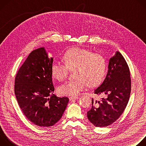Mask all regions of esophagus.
<instances>
[{"label": "esophagus", "instance_id": "esophagus-1", "mask_svg": "<svg viewBox=\"0 0 146 146\" xmlns=\"http://www.w3.org/2000/svg\"><path fill=\"white\" fill-rule=\"evenodd\" d=\"M78 98H79V97H78V96H72V97H69V99H70V100L78 99Z\"/></svg>", "mask_w": 146, "mask_h": 146}]
</instances>
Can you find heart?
<instances>
[{"mask_svg": "<svg viewBox=\"0 0 146 146\" xmlns=\"http://www.w3.org/2000/svg\"><path fill=\"white\" fill-rule=\"evenodd\" d=\"M63 60L65 64L55 62L52 64V76L58 80H64L68 76L69 69H76V78L59 86L58 92L62 95H77L89 84L94 86L99 84L105 74V58L101 54L92 53L89 50L72 48L64 54Z\"/></svg>", "mask_w": 146, "mask_h": 146, "instance_id": "heart-1", "label": "heart"}]
</instances>
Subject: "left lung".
<instances>
[{"mask_svg":"<svg viewBox=\"0 0 146 146\" xmlns=\"http://www.w3.org/2000/svg\"><path fill=\"white\" fill-rule=\"evenodd\" d=\"M131 80L129 67L122 54L116 51L110 58L108 73L94 94H105L100 100L92 99V108L87 112L89 121L98 127H108L122 114L129 101Z\"/></svg>","mask_w":146,"mask_h":146,"instance_id":"obj_1","label":"left lung"}]
</instances>
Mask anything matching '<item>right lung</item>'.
I'll return each instance as SVG.
<instances>
[{
	"label": "right lung",
	"instance_id": "add662e5",
	"mask_svg": "<svg viewBox=\"0 0 146 146\" xmlns=\"http://www.w3.org/2000/svg\"><path fill=\"white\" fill-rule=\"evenodd\" d=\"M44 47L32 51L21 66L15 79L14 92L26 117L41 127L54 125L62 117L68 103L67 97L53 94L51 65Z\"/></svg>",
	"mask_w": 146,
	"mask_h": 146
}]
</instances>
